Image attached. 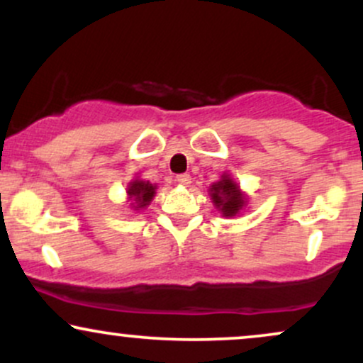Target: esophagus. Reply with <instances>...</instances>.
<instances>
[{
  "instance_id": "34e87169",
  "label": "esophagus",
  "mask_w": 363,
  "mask_h": 363,
  "mask_svg": "<svg viewBox=\"0 0 363 363\" xmlns=\"http://www.w3.org/2000/svg\"><path fill=\"white\" fill-rule=\"evenodd\" d=\"M177 184L181 186H189L191 184V176L189 174H179V176L176 177Z\"/></svg>"
}]
</instances>
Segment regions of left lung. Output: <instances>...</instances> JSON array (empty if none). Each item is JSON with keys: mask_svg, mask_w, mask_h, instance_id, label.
<instances>
[{"mask_svg": "<svg viewBox=\"0 0 363 363\" xmlns=\"http://www.w3.org/2000/svg\"><path fill=\"white\" fill-rule=\"evenodd\" d=\"M210 196L216 210L222 211L223 216H235L245 206V196L227 174H223L218 182L211 184Z\"/></svg>", "mask_w": 363, "mask_h": 363, "instance_id": "left-lung-1", "label": "left lung"}]
</instances>
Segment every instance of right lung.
<instances>
[{"label": "right lung", "mask_w": 363, "mask_h": 363, "mask_svg": "<svg viewBox=\"0 0 363 363\" xmlns=\"http://www.w3.org/2000/svg\"><path fill=\"white\" fill-rule=\"evenodd\" d=\"M155 189L157 186L150 184L148 181H141V179H135L133 182H129L128 196L135 201L131 203V205L135 206V210L148 206L150 201L153 199V196H155Z\"/></svg>", "instance_id": "obj_1"}]
</instances>
